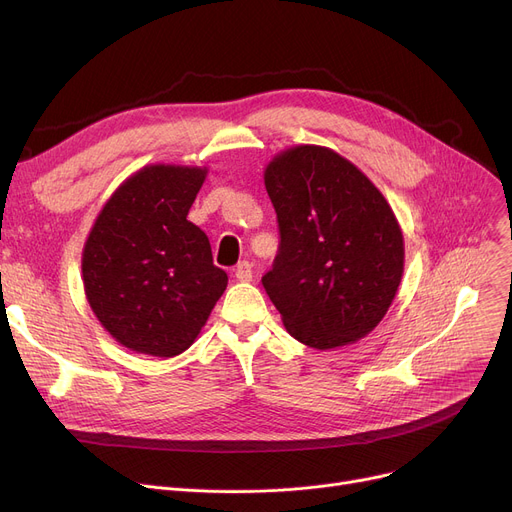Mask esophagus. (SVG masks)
Instances as JSON below:
<instances>
[{
  "mask_svg": "<svg viewBox=\"0 0 512 512\" xmlns=\"http://www.w3.org/2000/svg\"><path fill=\"white\" fill-rule=\"evenodd\" d=\"M234 278L238 282H251L253 280V265L249 261H240L234 270Z\"/></svg>",
  "mask_w": 512,
  "mask_h": 512,
  "instance_id": "34e87169",
  "label": "esophagus"
}]
</instances>
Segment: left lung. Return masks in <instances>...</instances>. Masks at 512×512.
Segmentation results:
<instances>
[{
  "label": "left lung",
  "instance_id": "obj_1",
  "mask_svg": "<svg viewBox=\"0 0 512 512\" xmlns=\"http://www.w3.org/2000/svg\"><path fill=\"white\" fill-rule=\"evenodd\" d=\"M263 182L280 251L263 286L299 342L330 351L365 338L388 313L405 272L396 215L355 164L321 145L272 157Z\"/></svg>",
  "mask_w": 512,
  "mask_h": 512
}]
</instances>
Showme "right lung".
Returning a JSON list of instances; mask_svg holds the SVG:
<instances>
[{"instance_id":"right-lung-1","label":"right lung","mask_w":512,"mask_h":512,"mask_svg":"<svg viewBox=\"0 0 512 512\" xmlns=\"http://www.w3.org/2000/svg\"><path fill=\"white\" fill-rule=\"evenodd\" d=\"M205 178V166H143L103 203L85 240L87 303L132 353H184L228 286L207 234L186 220Z\"/></svg>"}]
</instances>
